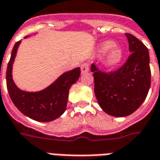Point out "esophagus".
Returning a JSON list of instances; mask_svg holds the SVG:
<instances>
[{"instance_id": "obj_1", "label": "esophagus", "mask_w": 160, "mask_h": 160, "mask_svg": "<svg viewBox=\"0 0 160 160\" xmlns=\"http://www.w3.org/2000/svg\"><path fill=\"white\" fill-rule=\"evenodd\" d=\"M80 69H81V74H85V73H87L89 71V64L88 63H83L80 67Z\"/></svg>"}]
</instances>
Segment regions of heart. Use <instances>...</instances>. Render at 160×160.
Segmentation results:
<instances>
[{
	"mask_svg": "<svg viewBox=\"0 0 160 160\" xmlns=\"http://www.w3.org/2000/svg\"><path fill=\"white\" fill-rule=\"evenodd\" d=\"M99 55H104L102 62L106 67L113 68L121 62L124 58V51L121 47L112 41H105L102 42L98 47Z\"/></svg>",
	"mask_w": 160,
	"mask_h": 160,
	"instance_id": "b5f03b06",
	"label": "heart"
}]
</instances>
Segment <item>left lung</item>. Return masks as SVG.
<instances>
[{
	"instance_id": "left-lung-1",
	"label": "left lung",
	"mask_w": 160,
	"mask_h": 160,
	"mask_svg": "<svg viewBox=\"0 0 160 160\" xmlns=\"http://www.w3.org/2000/svg\"><path fill=\"white\" fill-rule=\"evenodd\" d=\"M125 36L131 54L122 68L103 73L93 64L91 67L98 104L105 113L114 117L134 113L146 99L151 85L148 48L134 35L125 34Z\"/></svg>"
}]
</instances>
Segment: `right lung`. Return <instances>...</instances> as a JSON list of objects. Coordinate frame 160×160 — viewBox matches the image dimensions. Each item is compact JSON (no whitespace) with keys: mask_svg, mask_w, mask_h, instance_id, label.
<instances>
[{"mask_svg":"<svg viewBox=\"0 0 160 160\" xmlns=\"http://www.w3.org/2000/svg\"><path fill=\"white\" fill-rule=\"evenodd\" d=\"M28 36H25L24 39ZM21 41L14 45L7 68V86L12 101L21 113L39 122H50L64 113L69 89L80 78V68L64 72L50 86L38 92L19 89L12 79V65Z\"/></svg>","mask_w":160,"mask_h":160,"instance_id":"1","label":"right lung"}]
</instances>
